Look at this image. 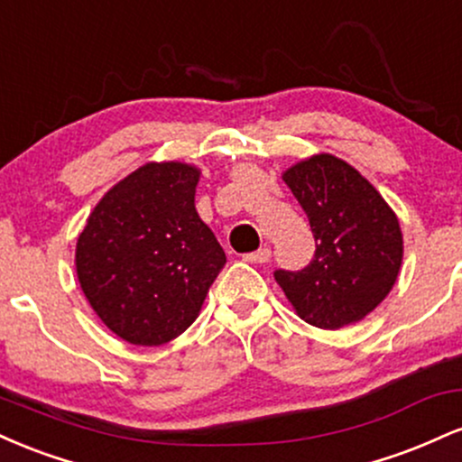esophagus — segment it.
Masks as SVG:
<instances>
[{
    "mask_svg": "<svg viewBox=\"0 0 462 462\" xmlns=\"http://www.w3.org/2000/svg\"><path fill=\"white\" fill-rule=\"evenodd\" d=\"M243 261H247V263H258V264L269 263V261H272V249H269V247H261V249H258V252L245 254V256H243Z\"/></svg>",
    "mask_w": 462,
    "mask_h": 462,
    "instance_id": "esophagus-1",
    "label": "esophagus"
}]
</instances>
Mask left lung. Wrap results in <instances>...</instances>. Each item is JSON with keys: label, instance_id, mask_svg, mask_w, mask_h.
Returning a JSON list of instances; mask_svg holds the SVG:
<instances>
[{"label": "left lung", "instance_id": "8db88e82", "mask_svg": "<svg viewBox=\"0 0 462 462\" xmlns=\"http://www.w3.org/2000/svg\"><path fill=\"white\" fill-rule=\"evenodd\" d=\"M315 236L300 272L275 269V282L310 326L338 330L369 315L393 289L402 264L397 217L354 167L330 153L284 173Z\"/></svg>", "mask_w": 462, "mask_h": 462}]
</instances>
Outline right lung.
<instances>
[{"instance_id": "obj_1", "label": "right lung", "mask_w": 462, "mask_h": 462, "mask_svg": "<svg viewBox=\"0 0 462 462\" xmlns=\"http://www.w3.org/2000/svg\"><path fill=\"white\" fill-rule=\"evenodd\" d=\"M198 180L189 164H145L104 195L78 238L88 304L134 346H162L187 330L226 264L195 210Z\"/></svg>"}]
</instances>
